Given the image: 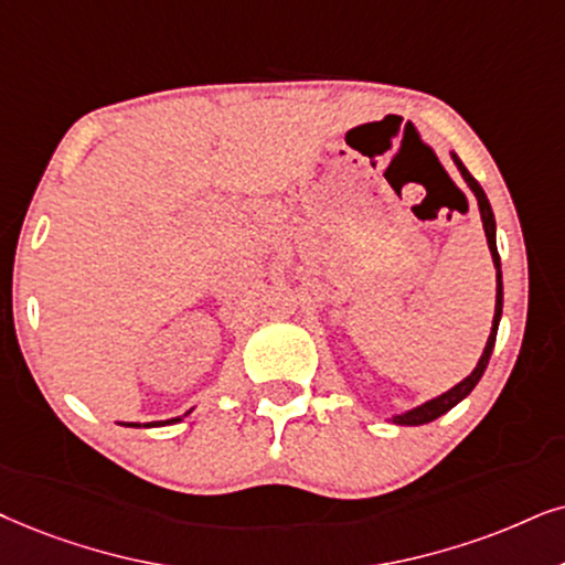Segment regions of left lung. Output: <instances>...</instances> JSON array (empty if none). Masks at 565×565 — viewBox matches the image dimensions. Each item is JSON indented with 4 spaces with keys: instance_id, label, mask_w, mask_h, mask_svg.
Listing matches in <instances>:
<instances>
[{
    "instance_id": "left-lung-1",
    "label": "left lung",
    "mask_w": 565,
    "mask_h": 565,
    "mask_svg": "<svg viewBox=\"0 0 565 565\" xmlns=\"http://www.w3.org/2000/svg\"><path fill=\"white\" fill-rule=\"evenodd\" d=\"M451 159L456 163V169L461 171L463 182H467L469 190L475 192L477 205H480L484 237H488V247H490V255H492V266H495V281H498V287H495V316H492V328H490V335H488V344H484V352H482L480 362H477V367L472 370V373L463 377L461 383H456L454 388H448L446 394L435 396V398H430V402L414 406V409L404 412V414H394V417H391V423H394V425H427V423H433V419H438L440 414L451 412L456 404L463 402V398L472 394V388L477 383H480L484 367H488V362H490L492 347H495L498 323H501V316H503V276H501V255H498V245H495V216H492L490 200H488V195H484V190L480 188V182H477L475 177L469 174V169L463 167L459 156L451 153Z\"/></svg>"
}]
</instances>
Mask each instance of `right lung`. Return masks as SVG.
<instances>
[{
	"label": "right lung",
	"instance_id": "add662e5",
	"mask_svg": "<svg viewBox=\"0 0 565 565\" xmlns=\"http://www.w3.org/2000/svg\"><path fill=\"white\" fill-rule=\"evenodd\" d=\"M190 412H192V409H190ZM190 412H184V417H188ZM174 423H182V417L161 419V423H148V425H138V423H125V427H159V425H174Z\"/></svg>",
	"mask_w": 565,
	"mask_h": 565
}]
</instances>
